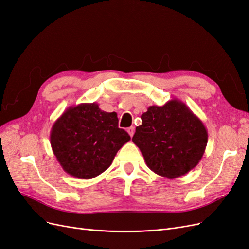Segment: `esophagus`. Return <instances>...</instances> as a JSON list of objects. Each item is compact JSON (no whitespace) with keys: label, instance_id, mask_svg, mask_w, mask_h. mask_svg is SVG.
Wrapping results in <instances>:
<instances>
[{"label":"esophagus","instance_id":"1","mask_svg":"<svg viewBox=\"0 0 249 249\" xmlns=\"http://www.w3.org/2000/svg\"><path fill=\"white\" fill-rule=\"evenodd\" d=\"M127 132H128V134H129L131 138L133 136V134H134V127L133 126H131V127H129V128H127Z\"/></svg>","mask_w":249,"mask_h":249}]
</instances>
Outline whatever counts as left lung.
I'll list each match as a JSON object with an SVG mask.
<instances>
[{"label":"left lung","mask_w":249,"mask_h":249,"mask_svg":"<svg viewBox=\"0 0 249 249\" xmlns=\"http://www.w3.org/2000/svg\"><path fill=\"white\" fill-rule=\"evenodd\" d=\"M132 142L152 172L167 179L187 174L202 159L208 142L204 123L185 103L172 99L142 115Z\"/></svg>","instance_id":"8db88e82"}]
</instances>
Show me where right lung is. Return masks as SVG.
Segmentation results:
<instances>
[{"label":"right lung","instance_id":"add662e5","mask_svg":"<svg viewBox=\"0 0 249 249\" xmlns=\"http://www.w3.org/2000/svg\"><path fill=\"white\" fill-rule=\"evenodd\" d=\"M118 122L115 111H103L96 102L68 107L55 120L50 135L53 152L63 170L85 180L107 170L117 152L130 141Z\"/></svg>","mask_w":249,"mask_h":249}]
</instances>
